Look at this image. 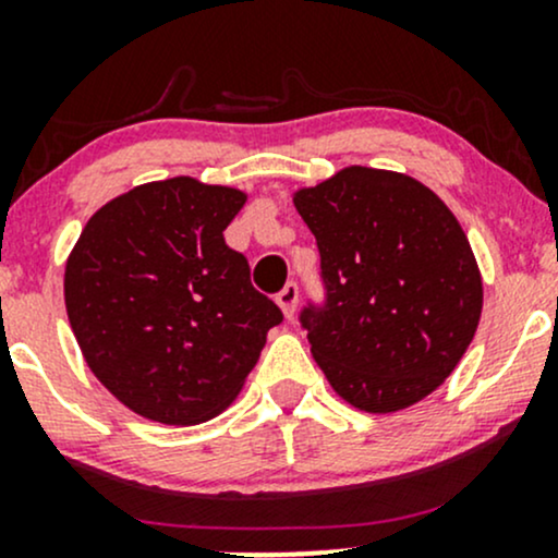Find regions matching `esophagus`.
Returning a JSON list of instances; mask_svg holds the SVG:
<instances>
[{"mask_svg":"<svg viewBox=\"0 0 558 558\" xmlns=\"http://www.w3.org/2000/svg\"><path fill=\"white\" fill-rule=\"evenodd\" d=\"M296 304H299V286L296 283H286L283 291L278 293V306L283 310V315L291 319L293 312H296Z\"/></svg>","mask_w":558,"mask_h":558,"instance_id":"esophagus-1","label":"esophagus"}]
</instances>
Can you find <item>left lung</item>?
Listing matches in <instances>:
<instances>
[{"instance_id":"8db88e82","label":"left lung","mask_w":558,"mask_h":558,"mask_svg":"<svg viewBox=\"0 0 558 558\" xmlns=\"http://www.w3.org/2000/svg\"><path fill=\"white\" fill-rule=\"evenodd\" d=\"M293 204L328 291L301 328L332 390L390 414L444 386L483 312L477 259L451 209L425 183L362 165L299 189Z\"/></svg>"}]
</instances>
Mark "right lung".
<instances>
[{
    "label": "right lung",
    "instance_id": "add662e5",
    "mask_svg": "<svg viewBox=\"0 0 558 558\" xmlns=\"http://www.w3.org/2000/svg\"><path fill=\"white\" fill-rule=\"evenodd\" d=\"M246 194L178 175L107 202L65 265L70 328L96 380L162 425H198L239 396L283 319L226 243Z\"/></svg>",
    "mask_w": 558,
    "mask_h": 558
}]
</instances>
